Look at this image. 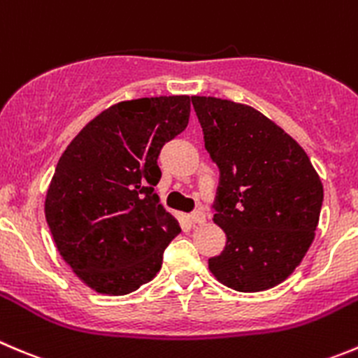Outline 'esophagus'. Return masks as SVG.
I'll return each mask as SVG.
<instances>
[{
  "mask_svg": "<svg viewBox=\"0 0 358 358\" xmlns=\"http://www.w3.org/2000/svg\"><path fill=\"white\" fill-rule=\"evenodd\" d=\"M190 220L194 222V224H204V222H206V213H204V211H201V210H197V211H194L192 215H190Z\"/></svg>",
  "mask_w": 358,
  "mask_h": 358,
  "instance_id": "1",
  "label": "esophagus"
}]
</instances>
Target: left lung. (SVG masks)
I'll list each match as a JSON object with an SVG mask.
<instances>
[{
    "mask_svg": "<svg viewBox=\"0 0 358 358\" xmlns=\"http://www.w3.org/2000/svg\"><path fill=\"white\" fill-rule=\"evenodd\" d=\"M204 147L220 169L213 222L227 236L208 260L211 275L238 292L285 282L315 239L324 185L290 134L259 110L192 96Z\"/></svg>",
    "mask_w": 358,
    "mask_h": 358,
    "instance_id": "left-lung-1",
    "label": "left lung"
}]
</instances>
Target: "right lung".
I'll use <instances>...</instances> for the list:
<instances>
[{"instance_id": "obj_1", "label": "right lung", "mask_w": 358, "mask_h": 358, "mask_svg": "<svg viewBox=\"0 0 358 358\" xmlns=\"http://www.w3.org/2000/svg\"><path fill=\"white\" fill-rule=\"evenodd\" d=\"M190 96L120 101L66 147L45 196L59 253L98 294L126 296L155 278L180 224L154 187L162 145L189 124Z\"/></svg>"}]
</instances>
